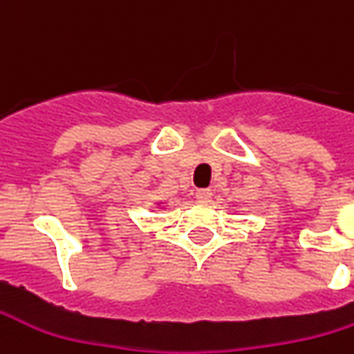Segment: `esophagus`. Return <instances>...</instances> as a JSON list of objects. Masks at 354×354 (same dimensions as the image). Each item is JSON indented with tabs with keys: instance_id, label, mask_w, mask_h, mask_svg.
Masks as SVG:
<instances>
[{
	"instance_id": "34e87169",
	"label": "esophagus",
	"mask_w": 354,
	"mask_h": 354,
	"mask_svg": "<svg viewBox=\"0 0 354 354\" xmlns=\"http://www.w3.org/2000/svg\"><path fill=\"white\" fill-rule=\"evenodd\" d=\"M212 197L211 189H198L197 193H195V198H197L198 203H209Z\"/></svg>"
}]
</instances>
